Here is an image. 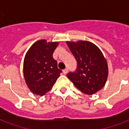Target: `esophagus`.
<instances>
[{
	"label": "esophagus",
	"mask_w": 129,
	"mask_h": 129,
	"mask_svg": "<svg viewBox=\"0 0 129 129\" xmlns=\"http://www.w3.org/2000/svg\"><path fill=\"white\" fill-rule=\"evenodd\" d=\"M68 72V69L66 68V69H64L63 70V73L64 74H66Z\"/></svg>",
	"instance_id": "1"
}]
</instances>
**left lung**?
Listing matches in <instances>:
<instances>
[{
	"label": "left lung",
	"mask_w": 129,
	"mask_h": 129,
	"mask_svg": "<svg viewBox=\"0 0 129 129\" xmlns=\"http://www.w3.org/2000/svg\"><path fill=\"white\" fill-rule=\"evenodd\" d=\"M67 45L77 61L76 71L69 72L67 77L86 94L92 95L101 90L106 84L108 70L100 49L87 41H67Z\"/></svg>",
	"instance_id": "1"
}]
</instances>
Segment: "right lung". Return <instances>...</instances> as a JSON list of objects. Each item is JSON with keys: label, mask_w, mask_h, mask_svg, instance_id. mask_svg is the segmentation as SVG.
I'll list each match as a JSON object with an SVG mask.
<instances>
[{"label": "right lung", "mask_w": 129, "mask_h": 129, "mask_svg": "<svg viewBox=\"0 0 129 129\" xmlns=\"http://www.w3.org/2000/svg\"><path fill=\"white\" fill-rule=\"evenodd\" d=\"M57 42L42 39L32 45L25 55L23 74L25 82L33 94L43 96L51 89L62 71L53 58Z\"/></svg>", "instance_id": "right-lung-1"}]
</instances>
